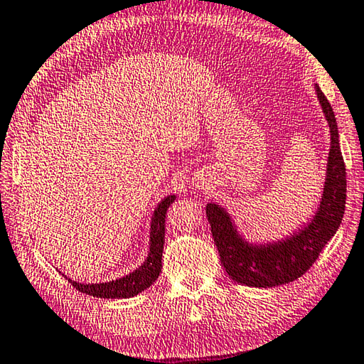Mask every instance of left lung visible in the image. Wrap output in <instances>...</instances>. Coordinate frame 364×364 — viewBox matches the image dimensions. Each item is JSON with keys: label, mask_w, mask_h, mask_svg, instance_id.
<instances>
[{"label": "left lung", "mask_w": 364, "mask_h": 364, "mask_svg": "<svg viewBox=\"0 0 364 364\" xmlns=\"http://www.w3.org/2000/svg\"><path fill=\"white\" fill-rule=\"evenodd\" d=\"M315 94L329 127V151L321 197L312 218L282 239L251 242L240 232L234 216L223 205L210 202L205 207L223 267L240 285L272 288L299 279L341 226L347 180L338 122L318 84H315Z\"/></svg>", "instance_id": "8db88e82"}]
</instances>
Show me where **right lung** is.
<instances>
[{
    "label": "right lung",
    "mask_w": 364,
    "mask_h": 364,
    "mask_svg": "<svg viewBox=\"0 0 364 364\" xmlns=\"http://www.w3.org/2000/svg\"><path fill=\"white\" fill-rule=\"evenodd\" d=\"M176 196L170 194L157 203L154 213L151 216L149 226V248L148 256L140 267L132 270L127 275L119 277L116 280L102 282V283H79L71 280L70 277L63 275L77 291L84 294L102 297V299H127L140 294L144 289L149 288L159 279L162 270V251L165 242V215L171 203L175 202Z\"/></svg>",
    "instance_id": "add662e5"
}]
</instances>
